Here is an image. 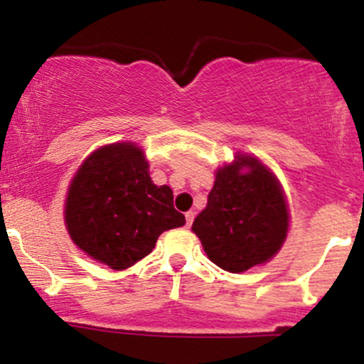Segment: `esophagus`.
Listing matches in <instances>:
<instances>
[{"instance_id": "1", "label": "esophagus", "mask_w": 364, "mask_h": 364, "mask_svg": "<svg viewBox=\"0 0 364 364\" xmlns=\"http://www.w3.org/2000/svg\"><path fill=\"white\" fill-rule=\"evenodd\" d=\"M193 220H195V213H193V210L186 213V227H191Z\"/></svg>"}]
</instances>
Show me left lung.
<instances>
[{
    "mask_svg": "<svg viewBox=\"0 0 364 364\" xmlns=\"http://www.w3.org/2000/svg\"><path fill=\"white\" fill-rule=\"evenodd\" d=\"M288 203L277 176L250 155L216 171L207 207L193 221L207 257L230 273L268 262L288 236Z\"/></svg>",
    "mask_w": 364,
    "mask_h": 364,
    "instance_id": "obj_1",
    "label": "left lung"
}]
</instances>
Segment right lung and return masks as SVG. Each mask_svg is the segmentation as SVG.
I'll list each match as a JSON object with an SVG mask.
<instances>
[{"mask_svg": "<svg viewBox=\"0 0 364 364\" xmlns=\"http://www.w3.org/2000/svg\"><path fill=\"white\" fill-rule=\"evenodd\" d=\"M64 220L73 243L112 269L136 264L162 232L186 223L173 207V191L154 184L134 143L107 144L82 162L69 186Z\"/></svg>", "mask_w": 364, "mask_h": 364, "instance_id": "obj_1", "label": "right lung"}]
</instances>
